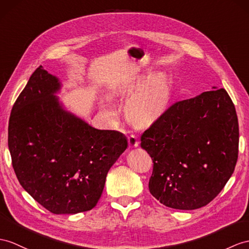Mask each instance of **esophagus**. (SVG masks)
<instances>
[{
    "instance_id": "34e87169",
    "label": "esophagus",
    "mask_w": 249,
    "mask_h": 249,
    "mask_svg": "<svg viewBox=\"0 0 249 249\" xmlns=\"http://www.w3.org/2000/svg\"><path fill=\"white\" fill-rule=\"evenodd\" d=\"M128 142H129L130 147H132V148H136V147H138V144H139L138 139L135 135H130L128 137Z\"/></svg>"
}]
</instances>
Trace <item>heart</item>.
<instances>
[{"label":"heart","mask_w":249,"mask_h":249,"mask_svg":"<svg viewBox=\"0 0 249 249\" xmlns=\"http://www.w3.org/2000/svg\"><path fill=\"white\" fill-rule=\"evenodd\" d=\"M145 77L135 79L123 89L124 93H132L141 88ZM169 86L163 75H155L144 87L132 97L126 105V114L135 123L147 124L160 116L169 99Z\"/></svg>","instance_id":"heart-1"}]
</instances>
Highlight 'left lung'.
Masks as SVG:
<instances>
[{
  "mask_svg": "<svg viewBox=\"0 0 249 249\" xmlns=\"http://www.w3.org/2000/svg\"><path fill=\"white\" fill-rule=\"evenodd\" d=\"M213 89L175 102L142 134L153 161L150 193L167 207L206 206L234 171L238 116L226 90Z\"/></svg>",
  "mask_w": 249,
  "mask_h": 249,
  "instance_id": "8db88e82",
  "label": "left lung"
}]
</instances>
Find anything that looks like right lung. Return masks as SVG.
Returning <instances> with one entry per match:
<instances>
[{
  "instance_id": "obj_1",
  "label": "right lung",
  "mask_w": 249,
  "mask_h": 249,
  "mask_svg": "<svg viewBox=\"0 0 249 249\" xmlns=\"http://www.w3.org/2000/svg\"><path fill=\"white\" fill-rule=\"evenodd\" d=\"M60 88L41 65L34 71L11 110L8 148L24 190L54 214H75L98 203L128 141L64 110L54 96Z\"/></svg>"
}]
</instances>
